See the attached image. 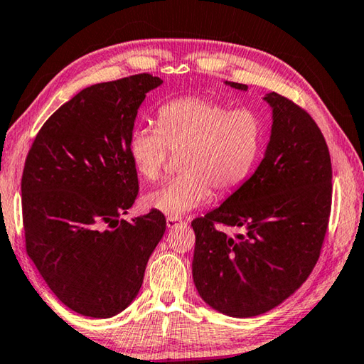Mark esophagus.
I'll use <instances>...</instances> for the list:
<instances>
[{
  "label": "esophagus",
  "mask_w": 364,
  "mask_h": 364,
  "mask_svg": "<svg viewBox=\"0 0 364 364\" xmlns=\"http://www.w3.org/2000/svg\"><path fill=\"white\" fill-rule=\"evenodd\" d=\"M181 223H183V220H180V218H175V217L167 218V226L168 228H175L176 225H181Z\"/></svg>",
  "instance_id": "obj_1"
}]
</instances>
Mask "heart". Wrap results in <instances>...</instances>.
<instances>
[{
  "label": "heart",
  "instance_id": "b5f03b06",
  "mask_svg": "<svg viewBox=\"0 0 364 364\" xmlns=\"http://www.w3.org/2000/svg\"><path fill=\"white\" fill-rule=\"evenodd\" d=\"M263 123L249 109L228 110L202 96H184L164 104L157 128H134L128 157L146 181L162 173L168 152H181L183 175L143 197L147 210L180 218L207 204L212 188L228 194L247 180L260 156Z\"/></svg>",
  "mask_w": 364,
  "mask_h": 364
}]
</instances>
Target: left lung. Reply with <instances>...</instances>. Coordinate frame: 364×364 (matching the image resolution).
I'll return each instance as SVG.
<instances>
[{
    "label": "left lung",
    "instance_id": "8db88e82",
    "mask_svg": "<svg viewBox=\"0 0 364 364\" xmlns=\"http://www.w3.org/2000/svg\"><path fill=\"white\" fill-rule=\"evenodd\" d=\"M225 85L247 91L242 83ZM263 101L273 123L260 165L218 208L191 223L197 292L232 318L263 315L304 284L331 213L332 168L321 130L287 97L273 91ZM217 223L243 232L230 238Z\"/></svg>",
    "mask_w": 364,
    "mask_h": 364
}]
</instances>
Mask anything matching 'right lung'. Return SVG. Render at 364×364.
<instances>
[{"label": "right lung", "mask_w": 364, "mask_h": 364, "mask_svg": "<svg viewBox=\"0 0 364 364\" xmlns=\"http://www.w3.org/2000/svg\"><path fill=\"white\" fill-rule=\"evenodd\" d=\"M149 73L91 85L36 134L22 175L27 254L54 295L83 316L110 318L136 299L167 221L120 220L138 196L128 138Z\"/></svg>", "instance_id": "add662e5"}]
</instances>
